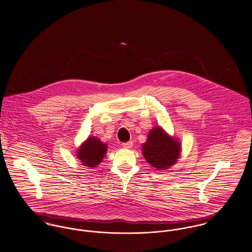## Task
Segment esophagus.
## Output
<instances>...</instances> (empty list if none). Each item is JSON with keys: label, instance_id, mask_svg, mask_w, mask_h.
<instances>
[{"label": "esophagus", "instance_id": "34e87169", "mask_svg": "<svg viewBox=\"0 0 252 252\" xmlns=\"http://www.w3.org/2000/svg\"><path fill=\"white\" fill-rule=\"evenodd\" d=\"M122 146L124 148H131L133 146V141H127V142H123Z\"/></svg>", "mask_w": 252, "mask_h": 252}]
</instances>
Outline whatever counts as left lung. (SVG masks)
Returning <instances> with one entry per match:
<instances>
[{"label":"left lung","mask_w":252,"mask_h":252,"mask_svg":"<svg viewBox=\"0 0 252 252\" xmlns=\"http://www.w3.org/2000/svg\"><path fill=\"white\" fill-rule=\"evenodd\" d=\"M181 144L175 137L168 136L162 128L154 127L142 144V154L155 168L164 170L173 165L180 156Z\"/></svg>","instance_id":"obj_1"}]
</instances>
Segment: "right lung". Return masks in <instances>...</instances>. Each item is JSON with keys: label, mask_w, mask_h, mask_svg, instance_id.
<instances>
[{"label": "right lung", "mask_w": 252, "mask_h": 252, "mask_svg": "<svg viewBox=\"0 0 252 252\" xmlns=\"http://www.w3.org/2000/svg\"><path fill=\"white\" fill-rule=\"evenodd\" d=\"M107 144L99 138L90 137L78 149L77 157L82 163L88 167H96L107 153Z\"/></svg>", "instance_id": "obj_1"}]
</instances>
